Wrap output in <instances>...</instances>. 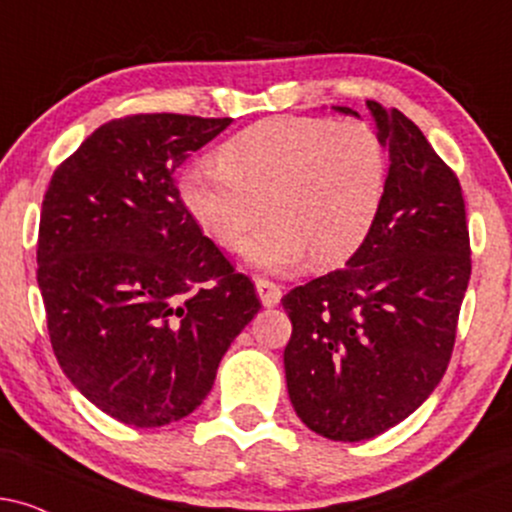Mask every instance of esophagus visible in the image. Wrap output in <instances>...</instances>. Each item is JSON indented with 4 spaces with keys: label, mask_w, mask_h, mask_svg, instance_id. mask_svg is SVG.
<instances>
[{
    "label": "esophagus",
    "mask_w": 512,
    "mask_h": 512,
    "mask_svg": "<svg viewBox=\"0 0 512 512\" xmlns=\"http://www.w3.org/2000/svg\"><path fill=\"white\" fill-rule=\"evenodd\" d=\"M255 291L260 296L264 308H274L281 301V286L269 279H255Z\"/></svg>",
    "instance_id": "obj_1"
}]
</instances>
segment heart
Masks as SVG:
<instances>
[{"mask_svg": "<svg viewBox=\"0 0 512 512\" xmlns=\"http://www.w3.org/2000/svg\"><path fill=\"white\" fill-rule=\"evenodd\" d=\"M216 166L180 175V202L223 250L245 245L250 267L293 272L349 262L385 207L387 151L373 127L315 117H276L233 134Z\"/></svg>", "mask_w": 512, "mask_h": 512, "instance_id": "obj_1", "label": "heart"}]
</instances>
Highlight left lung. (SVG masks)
<instances>
[{"label": "left lung", "mask_w": 512, "mask_h": 512, "mask_svg": "<svg viewBox=\"0 0 512 512\" xmlns=\"http://www.w3.org/2000/svg\"><path fill=\"white\" fill-rule=\"evenodd\" d=\"M366 105L390 154L383 214L344 269L281 298L293 325L284 349L293 409L342 443L380 436L436 390L472 274L455 173L409 117Z\"/></svg>", "instance_id": "obj_1"}]
</instances>
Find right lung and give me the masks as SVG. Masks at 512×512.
<instances>
[{"mask_svg": "<svg viewBox=\"0 0 512 512\" xmlns=\"http://www.w3.org/2000/svg\"><path fill=\"white\" fill-rule=\"evenodd\" d=\"M231 117L132 115L98 127L52 175L38 286L57 361L113 419L158 428L192 414L262 308L248 276L199 231L173 170Z\"/></svg>", "mask_w": 512, "mask_h": 512, "instance_id": "add662e5", "label": "right lung"}]
</instances>
